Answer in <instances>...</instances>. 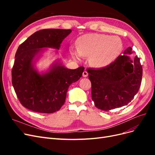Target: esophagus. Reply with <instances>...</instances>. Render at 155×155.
Here are the masks:
<instances>
[{
    "label": "esophagus",
    "mask_w": 155,
    "mask_h": 155,
    "mask_svg": "<svg viewBox=\"0 0 155 155\" xmlns=\"http://www.w3.org/2000/svg\"><path fill=\"white\" fill-rule=\"evenodd\" d=\"M88 72L86 71V70H85V71L83 72V76L84 77V78H86V77H87L88 76Z\"/></svg>",
    "instance_id": "obj_1"
}]
</instances>
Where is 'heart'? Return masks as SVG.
<instances>
[{"label": "heart", "mask_w": 155, "mask_h": 155, "mask_svg": "<svg viewBox=\"0 0 155 155\" xmlns=\"http://www.w3.org/2000/svg\"><path fill=\"white\" fill-rule=\"evenodd\" d=\"M123 49V44L118 37L105 34H89L81 37L78 42V51L72 54L90 57L89 62L93 67L108 66L118 57Z\"/></svg>", "instance_id": "heart-1"}]
</instances>
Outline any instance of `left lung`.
Instances as JSON below:
<instances>
[{
  "label": "left lung",
  "mask_w": 155,
  "mask_h": 155,
  "mask_svg": "<svg viewBox=\"0 0 155 155\" xmlns=\"http://www.w3.org/2000/svg\"><path fill=\"white\" fill-rule=\"evenodd\" d=\"M128 47L124 55L101 68H87L92 85V100L97 109L108 111L127 105L140 87L142 67L140 59L129 58L133 53Z\"/></svg>",
  "instance_id": "8db88e82"
}]
</instances>
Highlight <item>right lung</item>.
Returning a JSON list of instances; mask_svg holds the SVG:
<instances>
[{
  "instance_id": "obj_1",
  "label": "right lung",
  "mask_w": 155,
  "mask_h": 155,
  "mask_svg": "<svg viewBox=\"0 0 155 155\" xmlns=\"http://www.w3.org/2000/svg\"><path fill=\"white\" fill-rule=\"evenodd\" d=\"M71 30L44 29L35 32L18 46L12 70V85L18 100L26 109L41 113L58 111L65 102L68 87L78 81L83 67L68 69L56 62L39 74L34 59L43 48L59 50Z\"/></svg>"
}]
</instances>
